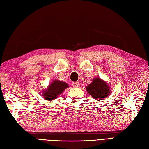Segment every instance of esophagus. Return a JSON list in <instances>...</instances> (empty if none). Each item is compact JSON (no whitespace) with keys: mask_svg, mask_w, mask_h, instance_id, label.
Returning a JSON list of instances; mask_svg holds the SVG:
<instances>
[{"mask_svg":"<svg viewBox=\"0 0 149 149\" xmlns=\"http://www.w3.org/2000/svg\"><path fill=\"white\" fill-rule=\"evenodd\" d=\"M72 85H73L74 87H79V82H73V83H72Z\"/></svg>","mask_w":149,"mask_h":149,"instance_id":"1","label":"esophagus"}]
</instances>
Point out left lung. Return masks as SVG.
Segmentation results:
<instances>
[{"mask_svg":"<svg viewBox=\"0 0 149 149\" xmlns=\"http://www.w3.org/2000/svg\"><path fill=\"white\" fill-rule=\"evenodd\" d=\"M109 84L100 77H96L92 79V82L86 87V91L96 100L100 101L108 97L110 94Z\"/></svg>","mask_w":149,"mask_h":149,"instance_id":"1","label":"left lung"}]
</instances>
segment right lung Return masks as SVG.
Instances as JSON below:
<instances>
[{"label":"right lung","instance_id":"right-lung-1","mask_svg":"<svg viewBox=\"0 0 149 149\" xmlns=\"http://www.w3.org/2000/svg\"><path fill=\"white\" fill-rule=\"evenodd\" d=\"M69 87L66 82L61 81L58 79H54L53 81L49 84L46 89L42 91V97L48 101L56 99L67 88Z\"/></svg>","mask_w":149,"mask_h":149}]
</instances>
